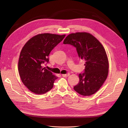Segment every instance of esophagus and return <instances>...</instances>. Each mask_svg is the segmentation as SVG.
Returning <instances> with one entry per match:
<instances>
[{"instance_id": "1", "label": "esophagus", "mask_w": 128, "mask_h": 128, "mask_svg": "<svg viewBox=\"0 0 128 128\" xmlns=\"http://www.w3.org/2000/svg\"><path fill=\"white\" fill-rule=\"evenodd\" d=\"M69 75H70V73H67V74H62V76L63 77H67Z\"/></svg>"}]
</instances>
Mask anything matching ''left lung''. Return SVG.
I'll use <instances>...</instances> for the list:
<instances>
[{
    "label": "left lung",
    "mask_w": 128,
    "mask_h": 128,
    "mask_svg": "<svg viewBox=\"0 0 128 128\" xmlns=\"http://www.w3.org/2000/svg\"><path fill=\"white\" fill-rule=\"evenodd\" d=\"M64 44L74 46L79 58L86 62L84 72L79 74V83L74 89L82 96L94 94L102 86L108 73V58L103 46L87 32L69 34Z\"/></svg>",
    "instance_id": "8db88e82"
}]
</instances>
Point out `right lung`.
I'll use <instances>...</instances> for the list:
<instances>
[{"instance_id":"add662e5","label":"right lung","mask_w":128,"mask_h":128,"mask_svg":"<svg viewBox=\"0 0 128 128\" xmlns=\"http://www.w3.org/2000/svg\"><path fill=\"white\" fill-rule=\"evenodd\" d=\"M65 36L48 33L37 34L22 48L18 64V72L23 83L34 94H44L53 88L58 77L42 66L48 62L49 54Z\"/></svg>"}]
</instances>
